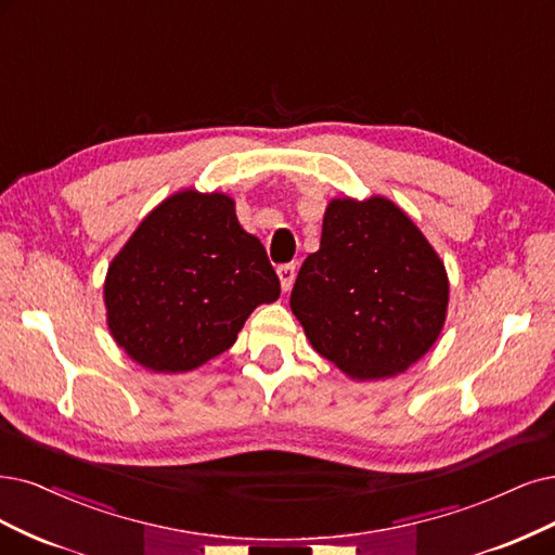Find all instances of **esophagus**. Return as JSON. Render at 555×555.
I'll list each match as a JSON object with an SVG mask.
<instances>
[{
	"label": "esophagus",
	"instance_id": "obj_1",
	"mask_svg": "<svg viewBox=\"0 0 555 555\" xmlns=\"http://www.w3.org/2000/svg\"><path fill=\"white\" fill-rule=\"evenodd\" d=\"M279 279H281V288L288 293L293 288L295 283V262H285V264H279Z\"/></svg>",
	"mask_w": 555,
	"mask_h": 555
}]
</instances>
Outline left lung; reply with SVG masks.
<instances>
[{"instance_id": "1", "label": "left lung", "mask_w": 555, "mask_h": 555, "mask_svg": "<svg viewBox=\"0 0 555 555\" xmlns=\"http://www.w3.org/2000/svg\"><path fill=\"white\" fill-rule=\"evenodd\" d=\"M291 309L315 350L357 379L404 373L441 334L446 267L396 203L336 198Z\"/></svg>"}]
</instances>
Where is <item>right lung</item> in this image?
<instances>
[{
    "mask_svg": "<svg viewBox=\"0 0 555 555\" xmlns=\"http://www.w3.org/2000/svg\"><path fill=\"white\" fill-rule=\"evenodd\" d=\"M281 283L225 194L180 192L139 223L105 281L114 340L155 373H188L225 352Z\"/></svg>",
    "mask_w": 555,
    "mask_h": 555,
    "instance_id": "obj_1",
    "label": "right lung"
}]
</instances>
